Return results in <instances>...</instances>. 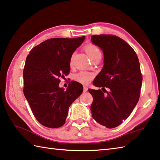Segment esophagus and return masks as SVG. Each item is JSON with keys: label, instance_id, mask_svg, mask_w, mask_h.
<instances>
[{"label": "esophagus", "instance_id": "esophagus-1", "mask_svg": "<svg viewBox=\"0 0 160 160\" xmlns=\"http://www.w3.org/2000/svg\"><path fill=\"white\" fill-rule=\"evenodd\" d=\"M87 90H88V87L86 86H84V92H86Z\"/></svg>", "mask_w": 160, "mask_h": 160}]
</instances>
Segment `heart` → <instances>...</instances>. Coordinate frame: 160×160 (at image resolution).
Wrapping results in <instances>:
<instances>
[{
	"instance_id": "1",
	"label": "heart",
	"mask_w": 160,
	"mask_h": 160,
	"mask_svg": "<svg viewBox=\"0 0 160 160\" xmlns=\"http://www.w3.org/2000/svg\"><path fill=\"white\" fill-rule=\"evenodd\" d=\"M84 50L87 52V54L89 56V58L93 59L94 58L97 57L98 55H101V50L97 46L92 44V43H89L84 47ZM73 58H74V53L71 55L70 58V64L72 65L73 62ZM93 77V75L91 73H88L86 71H82L80 73L76 74L75 76V80L78 82H79L84 84H88Z\"/></svg>"
}]
</instances>
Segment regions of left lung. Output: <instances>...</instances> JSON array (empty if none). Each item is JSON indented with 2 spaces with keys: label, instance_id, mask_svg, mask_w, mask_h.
I'll list each match as a JSON object with an SVG mask.
<instances>
[{
  "label": "left lung",
  "instance_id": "obj_1",
  "mask_svg": "<svg viewBox=\"0 0 160 160\" xmlns=\"http://www.w3.org/2000/svg\"><path fill=\"white\" fill-rule=\"evenodd\" d=\"M91 41L104 54V66L93 82L103 91L89 89L93 96L91 112L99 124L114 128L129 117L139 101L142 84L139 59L132 47L117 36L92 35Z\"/></svg>",
  "mask_w": 160,
  "mask_h": 160
}]
</instances>
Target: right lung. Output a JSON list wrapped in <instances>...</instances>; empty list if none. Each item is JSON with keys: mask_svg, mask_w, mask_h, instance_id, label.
I'll use <instances>...</instances> for the list:
<instances>
[{"mask_svg": "<svg viewBox=\"0 0 160 160\" xmlns=\"http://www.w3.org/2000/svg\"><path fill=\"white\" fill-rule=\"evenodd\" d=\"M85 37L47 39L30 51L23 69V93L36 119L43 126H63L71 103L83 87L71 81L67 90L60 88V78L70 71V58Z\"/></svg>", "mask_w": 160, "mask_h": 160, "instance_id": "1", "label": "right lung"}]
</instances>
